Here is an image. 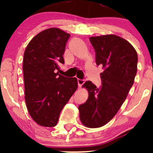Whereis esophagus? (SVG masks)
Returning <instances> with one entry per match:
<instances>
[{"label": "esophagus", "instance_id": "1", "mask_svg": "<svg viewBox=\"0 0 153 153\" xmlns=\"http://www.w3.org/2000/svg\"><path fill=\"white\" fill-rule=\"evenodd\" d=\"M77 81H78V85L79 87H81L83 85V83H85V80L84 79H77Z\"/></svg>", "mask_w": 153, "mask_h": 153}]
</instances>
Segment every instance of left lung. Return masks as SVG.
<instances>
[{
  "instance_id": "obj_1",
  "label": "left lung",
  "mask_w": 153,
  "mask_h": 153,
  "mask_svg": "<svg viewBox=\"0 0 153 153\" xmlns=\"http://www.w3.org/2000/svg\"><path fill=\"white\" fill-rule=\"evenodd\" d=\"M95 51V62L101 65L102 85L91 81L83 86L88 91L87 101L79 106L85 127L104 126L117 114L132 86L137 72V53L130 43L115 35L90 37Z\"/></svg>"
}]
</instances>
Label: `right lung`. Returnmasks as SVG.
Segmentation results:
<instances>
[{
    "label": "right lung",
    "instance_id": "obj_1",
    "mask_svg": "<svg viewBox=\"0 0 153 153\" xmlns=\"http://www.w3.org/2000/svg\"><path fill=\"white\" fill-rule=\"evenodd\" d=\"M70 35L52 28L37 34L24 55L25 100L31 118L44 127H54L60 112L78 87L76 77L68 78L56 70L64 64L63 53Z\"/></svg>",
    "mask_w": 153,
    "mask_h": 153
}]
</instances>
